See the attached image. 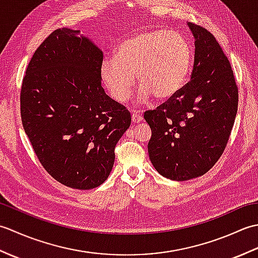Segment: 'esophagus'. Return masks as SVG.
I'll use <instances>...</instances> for the list:
<instances>
[{"instance_id":"esophagus-1","label":"esophagus","mask_w":258,"mask_h":258,"mask_svg":"<svg viewBox=\"0 0 258 258\" xmlns=\"http://www.w3.org/2000/svg\"><path fill=\"white\" fill-rule=\"evenodd\" d=\"M142 119H143V117H142V115L140 114V112L133 109V111H132V120H133V122L134 123H140V122H142Z\"/></svg>"}]
</instances>
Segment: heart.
Returning a JSON list of instances; mask_svg holds the SVG:
<instances>
[{"label":"heart","instance_id":"b5f03b06","mask_svg":"<svg viewBox=\"0 0 258 258\" xmlns=\"http://www.w3.org/2000/svg\"><path fill=\"white\" fill-rule=\"evenodd\" d=\"M191 50L183 35L166 29L146 31L123 41L115 57L104 59L101 79L118 102L127 100L135 83H141L138 101L152 95L165 100L182 89L189 73Z\"/></svg>","mask_w":258,"mask_h":258}]
</instances>
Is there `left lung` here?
Instances as JSON below:
<instances>
[{
	"mask_svg": "<svg viewBox=\"0 0 258 258\" xmlns=\"http://www.w3.org/2000/svg\"><path fill=\"white\" fill-rule=\"evenodd\" d=\"M195 37L190 80L176 94L144 113L152 130L150 160L173 180L207 173L220 160L233 128L238 89L225 53L204 27L188 23Z\"/></svg>",
	"mask_w": 258,
	"mask_h": 258,
	"instance_id": "8db88e82",
	"label": "left lung"
}]
</instances>
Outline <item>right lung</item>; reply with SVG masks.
<instances>
[{"instance_id": "add662e5", "label": "right lung", "mask_w": 258, "mask_h": 258, "mask_svg": "<svg viewBox=\"0 0 258 258\" xmlns=\"http://www.w3.org/2000/svg\"><path fill=\"white\" fill-rule=\"evenodd\" d=\"M80 31L57 29L33 54L21 86L22 124L38 161L58 183L105 182L131 114L105 94L103 52Z\"/></svg>"}]
</instances>
